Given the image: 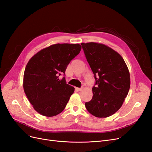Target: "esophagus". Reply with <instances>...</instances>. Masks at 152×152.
Masks as SVG:
<instances>
[{
	"label": "esophagus",
	"mask_w": 152,
	"mask_h": 152,
	"mask_svg": "<svg viewBox=\"0 0 152 152\" xmlns=\"http://www.w3.org/2000/svg\"><path fill=\"white\" fill-rule=\"evenodd\" d=\"M82 87H81V88H79V87H76V89L78 91H81L82 90Z\"/></svg>",
	"instance_id": "obj_1"
}]
</instances>
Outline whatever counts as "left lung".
Masks as SVG:
<instances>
[{
  "instance_id": "obj_1",
  "label": "left lung",
  "mask_w": 152,
  "mask_h": 152,
  "mask_svg": "<svg viewBox=\"0 0 152 152\" xmlns=\"http://www.w3.org/2000/svg\"><path fill=\"white\" fill-rule=\"evenodd\" d=\"M81 45L96 80L93 98L85 103L86 109L96 117L111 116L122 107L130 88L127 66L121 55L107 45L96 42Z\"/></svg>"
}]
</instances>
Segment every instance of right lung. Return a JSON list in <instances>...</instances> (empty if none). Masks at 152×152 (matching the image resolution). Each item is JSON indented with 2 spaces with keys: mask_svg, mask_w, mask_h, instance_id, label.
<instances>
[{
  "mask_svg": "<svg viewBox=\"0 0 152 152\" xmlns=\"http://www.w3.org/2000/svg\"><path fill=\"white\" fill-rule=\"evenodd\" d=\"M81 50L79 44H56L40 50L30 59L23 75V89L35 111L53 117L65 109L75 88L65 75L70 62Z\"/></svg>",
  "mask_w": 152,
  "mask_h": 152,
  "instance_id": "obj_1",
  "label": "right lung"
}]
</instances>
